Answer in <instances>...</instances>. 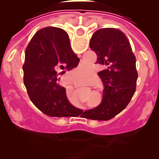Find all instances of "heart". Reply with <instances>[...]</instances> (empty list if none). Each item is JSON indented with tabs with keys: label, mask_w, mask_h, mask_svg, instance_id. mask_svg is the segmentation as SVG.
Masks as SVG:
<instances>
[{
	"label": "heart",
	"mask_w": 159,
	"mask_h": 159,
	"mask_svg": "<svg viewBox=\"0 0 159 159\" xmlns=\"http://www.w3.org/2000/svg\"><path fill=\"white\" fill-rule=\"evenodd\" d=\"M82 72H83V74H85V75H86V72H85V71H84V70H83V71H82Z\"/></svg>",
	"instance_id": "obj_1"
}]
</instances>
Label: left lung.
Here are the masks:
<instances>
[{
  "label": "left lung",
  "mask_w": 159,
  "mask_h": 159,
  "mask_svg": "<svg viewBox=\"0 0 159 159\" xmlns=\"http://www.w3.org/2000/svg\"><path fill=\"white\" fill-rule=\"evenodd\" d=\"M90 48L96 52V64L103 70L98 75L103 82V99L99 107L85 111L81 117L109 120L129 103L136 89V59L124 33L115 28H102L93 33Z\"/></svg>",
  "instance_id": "8db88e82"
}]
</instances>
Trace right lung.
<instances>
[{
  "label": "right lung",
  "mask_w": 159,
  "mask_h": 159,
  "mask_svg": "<svg viewBox=\"0 0 159 159\" xmlns=\"http://www.w3.org/2000/svg\"><path fill=\"white\" fill-rule=\"evenodd\" d=\"M79 59L70 48L68 34L46 27L34 35L25 50L24 83L32 103L50 117H77L83 111L73 107L59 76L77 66Z\"/></svg>",
  "instance_id": "1"
}]
</instances>
